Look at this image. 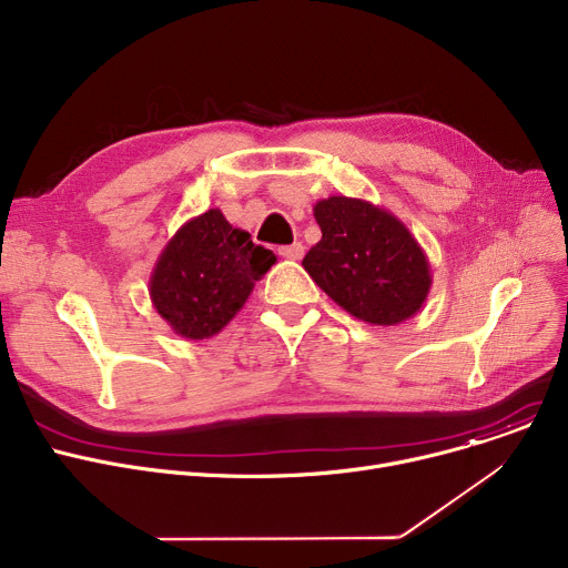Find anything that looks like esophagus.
Here are the masks:
<instances>
[{
  "label": "esophagus",
  "instance_id": "esophagus-1",
  "mask_svg": "<svg viewBox=\"0 0 568 568\" xmlns=\"http://www.w3.org/2000/svg\"><path fill=\"white\" fill-rule=\"evenodd\" d=\"M281 255L287 257V260H301V257H304V244L294 242V244H290V246H283V248H281Z\"/></svg>",
  "mask_w": 568,
  "mask_h": 568
}]
</instances>
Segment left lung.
Instances as JSON below:
<instances>
[{
    "label": "left lung",
    "instance_id": "8db88e82",
    "mask_svg": "<svg viewBox=\"0 0 568 568\" xmlns=\"http://www.w3.org/2000/svg\"><path fill=\"white\" fill-rule=\"evenodd\" d=\"M313 214L322 240L304 270L335 304L374 326H395L423 308L432 287L429 260L406 225L363 199L328 196Z\"/></svg>",
    "mask_w": 568,
    "mask_h": 568
}]
</instances>
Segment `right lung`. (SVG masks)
<instances>
[{
    "label": "right lung",
    "instance_id": "add662e5",
    "mask_svg": "<svg viewBox=\"0 0 568 568\" xmlns=\"http://www.w3.org/2000/svg\"><path fill=\"white\" fill-rule=\"evenodd\" d=\"M276 255L212 207L182 223L150 274V301L173 333L216 335L246 304Z\"/></svg>",
    "mask_w": 568,
    "mask_h": 568
}]
</instances>
